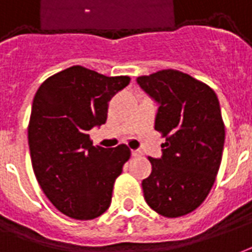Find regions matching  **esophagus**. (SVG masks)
Here are the masks:
<instances>
[{
	"label": "esophagus",
	"instance_id": "1",
	"mask_svg": "<svg viewBox=\"0 0 252 252\" xmlns=\"http://www.w3.org/2000/svg\"><path fill=\"white\" fill-rule=\"evenodd\" d=\"M141 155H143V152H141L140 150H133V151H132V156H133V158H140Z\"/></svg>",
	"mask_w": 252,
	"mask_h": 252
}]
</instances>
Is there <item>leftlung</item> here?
<instances>
[{
    "instance_id": "obj_1",
    "label": "left lung",
    "mask_w": 252,
    "mask_h": 252,
    "mask_svg": "<svg viewBox=\"0 0 252 252\" xmlns=\"http://www.w3.org/2000/svg\"><path fill=\"white\" fill-rule=\"evenodd\" d=\"M159 104L155 129L165 137L160 159L143 180L147 204L159 215L179 218L200 206L215 183L224 145V123L216 93L175 69L137 77Z\"/></svg>"
}]
</instances>
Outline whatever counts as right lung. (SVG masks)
Masks as SVG:
<instances>
[{"label":"right lung","instance_id":"add662e5","mask_svg":"<svg viewBox=\"0 0 252 252\" xmlns=\"http://www.w3.org/2000/svg\"><path fill=\"white\" fill-rule=\"evenodd\" d=\"M129 81L74 65L46 79L33 98L28 126L33 171L50 203L69 218L91 220L111 206L131 150L93 145L89 131L107 121L108 102Z\"/></svg>","mask_w":252,"mask_h":252}]
</instances>
